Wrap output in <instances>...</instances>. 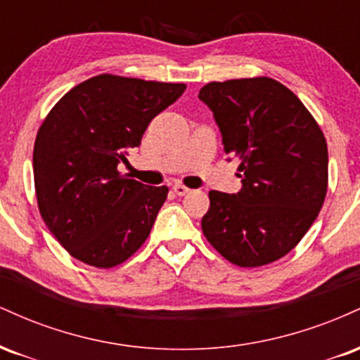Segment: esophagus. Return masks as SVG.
<instances>
[{
  "label": "esophagus",
  "mask_w": 360,
  "mask_h": 360,
  "mask_svg": "<svg viewBox=\"0 0 360 360\" xmlns=\"http://www.w3.org/2000/svg\"><path fill=\"white\" fill-rule=\"evenodd\" d=\"M172 189H174V193L177 194V196H184L186 193H189V188H186L184 184H179V183L172 186Z\"/></svg>",
  "instance_id": "obj_1"
}]
</instances>
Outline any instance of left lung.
<instances>
[{"label": "left lung", "mask_w": 360, "mask_h": 360, "mask_svg": "<svg viewBox=\"0 0 360 360\" xmlns=\"http://www.w3.org/2000/svg\"><path fill=\"white\" fill-rule=\"evenodd\" d=\"M213 111L225 154L238 157L242 189L210 191L201 229L240 267L274 262L316 220L328 186L323 131L292 91L271 77L208 82L198 94Z\"/></svg>", "instance_id": "8db88e82"}]
</instances>
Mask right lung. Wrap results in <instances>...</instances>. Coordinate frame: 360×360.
I'll use <instances>...</instances> for the list:
<instances>
[{
    "instance_id": "right-lung-1",
    "label": "right lung",
    "mask_w": 360,
    "mask_h": 360,
    "mask_svg": "<svg viewBox=\"0 0 360 360\" xmlns=\"http://www.w3.org/2000/svg\"><path fill=\"white\" fill-rule=\"evenodd\" d=\"M184 89L100 74L74 86L44 120L34 147L37 203L72 257L108 269L147 240L169 189L128 179L118 164Z\"/></svg>"
}]
</instances>
